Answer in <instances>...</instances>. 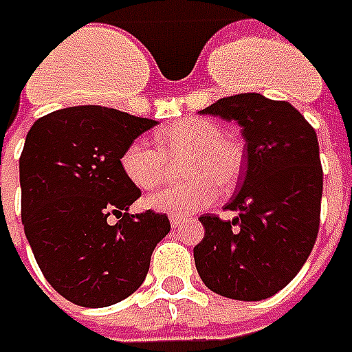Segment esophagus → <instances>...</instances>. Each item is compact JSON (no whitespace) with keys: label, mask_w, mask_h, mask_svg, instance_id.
<instances>
[{"label":"esophagus","mask_w":352,"mask_h":352,"mask_svg":"<svg viewBox=\"0 0 352 352\" xmlns=\"http://www.w3.org/2000/svg\"><path fill=\"white\" fill-rule=\"evenodd\" d=\"M184 221H186V220H184V218H180V216H172V218H170V226L174 229H180Z\"/></svg>","instance_id":"obj_1"}]
</instances>
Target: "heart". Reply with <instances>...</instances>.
<instances>
[{
	"mask_svg": "<svg viewBox=\"0 0 352 352\" xmlns=\"http://www.w3.org/2000/svg\"><path fill=\"white\" fill-rule=\"evenodd\" d=\"M159 148L136 138L121 153L124 176L140 189H155L168 182L172 163H184L186 184L170 186L148 197V206L172 216H188L206 208L220 195L221 186L231 188L244 168L243 146L206 119H189L166 126L157 134Z\"/></svg>",
	"mask_w": 352,
	"mask_h": 352,
	"instance_id": "heart-1",
	"label": "heart"
}]
</instances>
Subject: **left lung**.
<instances>
[{"label":"left lung","instance_id":"8db88e82","mask_svg":"<svg viewBox=\"0 0 352 352\" xmlns=\"http://www.w3.org/2000/svg\"><path fill=\"white\" fill-rule=\"evenodd\" d=\"M203 113L235 121L246 140L241 189L226 204L233 220L203 214L193 248L199 276L212 292L260 301L300 273L320 226L322 166L316 132L298 109L258 92L214 102Z\"/></svg>","mask_w":352,"mask_h":352}]
</instances>
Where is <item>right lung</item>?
<instances>
[{
	"label": "right lung",
	"instance_id": "add662e5",
	"mask_svg": "<svg viewBox=\"0 0 352 352\" xmlns=\"http://www.w3.org/2000/svg\"><path fill=\"white\" fill-rule=\"evenodd\" d=\"M155 124L113 108L74 106L39 117L26 136L24 233L47 283L76 305L108 307L129 298L170 231L166 214H129L140 189L119 163L123 149Z\"/></svg>",
	"mask_w": 352,
	"mask_h": 352
}]
</instances>
